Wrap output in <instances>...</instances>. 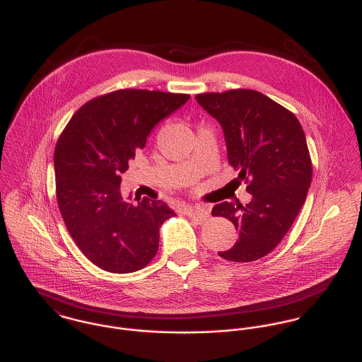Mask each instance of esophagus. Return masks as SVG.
Listing matches in <instances>:
<instances>
[{
  "instance_id": "esophagus-1",
  "label": "esophagus",
  "mask_w": 362,
  "mask_h": 362,
  "mask_svg": "<svg viewBox=\"0 0 362 362\" xmlns=\"http://www.w3.org/2000/svg\"><path fill=\"white\" fill-rule=\"evenodd\" d=\"M184 212L185 215H188L191 219H194L197 223H205L208 221V218L211 216L209 215V211L205 209V208H194V206H187L184 208Z\"/></svg>"
}]
</instances>
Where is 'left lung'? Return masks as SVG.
I'll return each instance as SVG.
<instances>
[{
	"label": "left lung",
	"instance_id": "8db88e82",
	"mask_svg": "<svg viewBox=\"0 0 362 362\" xmlns=\"http://www.w3.org/2000/svg\"><path fill=\"white\" fill-rule=\"evenodd\" d=\"M198 104L221 123L229 164L239 171L251 201L222 202L214 216L229 219L239 239L218 254L250 262L269 254L300 212L312 182V160L296 117L254 90L198 94Z\"/></svg>",
	"mask_w": 362,
	"mask_h": 362
}]
</instances>
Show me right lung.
Wrapping results in <instances>:
<instances>
[{"label":"right lung","instance_id":"1","mask_svg":"<svg viewBox=\"0 0 362 362\" xmlns=\"http://www.w3.org/2000/svg\"><path fill=\"white\" fill-rule=\"evenodd\" d=\"M188 100V94L114 91L83 105L60 134L54 148L59 209L70 236L97 267L134 272L157 254L158 230L175 214L163 201L130 204L122 197L121 174L153 127Z\"/></svg>","mask_w":362,"mask_h":362}]
</instances>
